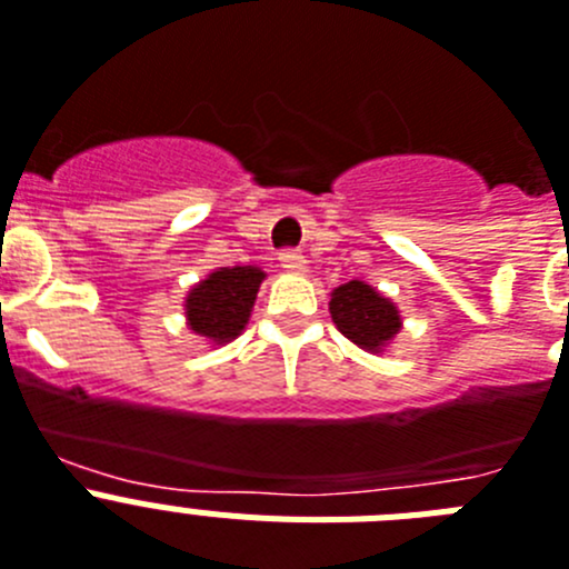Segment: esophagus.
I'll return each mask as SVG.
<instances>
[{
  "label": "esophagus",
  "mask_w": 569,
  "mask_h": 569,
  "mask_svg": "<svg viewBox=\"0 0 569 569\" xmlns=\"http://www.w3.org/2000/svg\"><path fill=\"white\" fill-rule=\"evenodd\" d=\"M279 259H281V267L290 270V273H305V256L299 250H284Z\"/></svg>",
  "instance_id": "1"
}]
</instances>
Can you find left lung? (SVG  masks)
Segmentation results:
<instances>
[{
    "mask_svg": "<svg viewBox=\"0 0 569 569\" xmlns=\"http://www.w3.org/2000/svg\"><path fill=\"white\" fill-rule=\"evenodd\" d=\"M333 325L366 351H382L400 331V313L366 281H348L331 296Z\"/></svg>",
    "mask_w": 569,
    "mask_h": 569,
    "instance_id": "1",
    "label": "left lung"
}]
</instances>
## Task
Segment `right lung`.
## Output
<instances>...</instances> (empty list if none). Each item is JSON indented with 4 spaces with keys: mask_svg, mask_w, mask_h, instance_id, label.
<instances>
[{
    "mask_svg": "<svg viewBox=\"0 0 569 569\" xmlns=\"http://www.w3.org/2000/svg\"><path fill=\"white\" fill-rule=\"evenodd\" d=\"M259 267H221L187 296L189 328L212 342H230L244 331L259 284Z\"/></svg>",
    "mask_w": 569,
    "mask_h": 569,
    "instance_id": "right-lung-1",
    "label": "right lung"
}]
</instances>
